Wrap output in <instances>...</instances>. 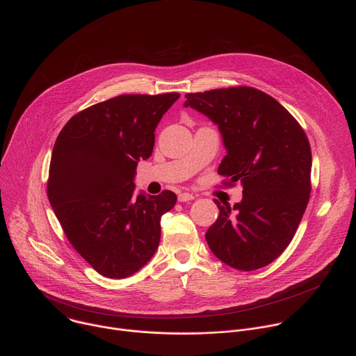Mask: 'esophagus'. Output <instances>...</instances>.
<instances>
[{"instance_id":"obj_1","label":"esophagus","mask_w":356,"mask_h":356,"mask_svg":"<svg viewBox=\"0 0 356 356\" xmlns=\"http://www.w3.org/2000/svg\"><path fill=\"white\" fill-rule=\"evenodd\" d=\"M177 198H179V201H181V202H186V201L194 200V198H195V195H194V194H191V193H180Z\"/></svg>"}]
</instances>
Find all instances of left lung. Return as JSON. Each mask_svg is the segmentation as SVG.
Here are the masks:
<instances>
[{
	"label": "left lung",
	"instance_id": "left-lung-1",
	"mask_svg": "<svg viewBox=\"0 0 356 356\" xmlns=\"http://www.w3.org/2000/svg\"><path fill=\"white\" fill-rule=\"evenodd\" d=\"M184 107L218 127L227 155L218 173L239 181L242 200L221 206L206 232L214 255L239 270L273 262L291 242L310 197L312 149L290 113L252 87L186 94Z\"/></svg>",
	"mask_w": 356,
	"mask_h": 356
}]
</instances>
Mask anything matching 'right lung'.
<instances>
[{"label":"right lung","instance_id":"obj_1","mask_svg":"<svg viewBox=\"0 0 356 356\" xmlns=\"http://www.w3.org/2000/svg\"><path fill=\"white\" fill-rule=\"evenodd\" d=\"M179 92L127 94L76 114L60 131L47 197L69 242L110 279L136 273L155 255L161 218L173 191L135 195V170L155 145V129Z\"/></svg>","mask_w":356,"mask_h":356}]
</instances>
